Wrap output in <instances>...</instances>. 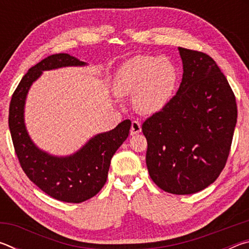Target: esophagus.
Masks as SVG:
<instances>
[{"label":"esophagus","mask_w":249,"mask_h":249,"mask_svg":"<svg viewBox=\"0 0 249 249\" xmlns=\"http://www.w3.org/2000/svg\"><path fill=\"white\" fill-rule=\"evenodd\" d=\"M142 132V125L138 121H133L130 126V135H137Z\"/></svg>","instance_id":"34e87169"}]
</instances>
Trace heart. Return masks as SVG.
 <instances>
[{
  "mask_svg": "<svg viewBox=\"0 0 249 249\" xmlns=\"http://www.w3.org/2000/svg\"><path fill=\"white\" fill-rule=\"evenodd\" d=\"M178 73L166 57L137 54L116 71L113 88L117 95H132L135 108L142 114H154L165 107L174 93Z\"/></svg>",
  "mask_w": 249,
  "mask_h": 249,
  "instance_id": "1",
  "label": "heart"
}]
</instances>
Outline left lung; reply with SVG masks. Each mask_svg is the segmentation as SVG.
Returning <instances> with one entry per match:
<instances>
[{
	"mask_svg": "<svg viewBox=\"0 0 249 249\" xmlns=\"http://www.w3.org/2000/svg\"><path fill=\"white\" fill-rule=\"evenodd\" d=\"M183 74L177 94L142 126L150 178L163 191L192 195L225 167L237 122L229 81L209 54L179 47Z\"/></svg>",
	"mask_w": 249,
	"mask_h": 249,
	"instance_id": "obj_1",
	"label": "left lung"
}]
</instances>
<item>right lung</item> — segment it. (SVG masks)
I'll list each match as a JSON object with an SVG mask.
<instances>
[{"label": "right lung", "mask_w": 249, "mask_h": 249, "mask_svg": "<svg viewBox=\"0 0 249 249\" xmlns=\"http://www.w3.org/2000/svg\"><path fill=\"white\" fill-rule=\"evenodd\" d=\"M84 61L69 53H56L32 67L13 93L8 114L12 141L20 166L32 182L53 199L81 203L94 196L107 182L115 151L128 137L130 123L125 120L108 132L96 134L69 156H53L38 148L29 137L24 112L28 91L43 71L62 67H83Z\"/></svg>", "instance_id": "obj_1"}]
</instances>
